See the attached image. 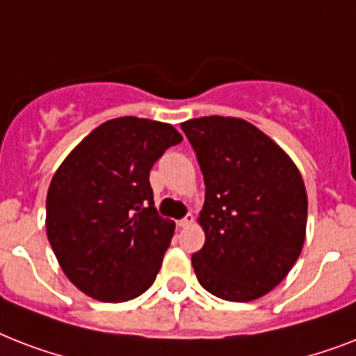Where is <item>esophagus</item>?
<instances>
[{
	"label": "esophagus",
	"instance_id": "obj_1",
	"mask_svg": "<svg viewBox=\"0 0 356 356\" xmlns=\"http://www.w3.org/2000/svg\"><path fill=\"white\" fill-rule=\"evenodd\" d=\"M192 223H194V216H192V214H186L183 220H179L177 225H179V227H190Z\"/></svg>",
	"mask_w": 356,
	"mask_h": 356
}]
</instances>
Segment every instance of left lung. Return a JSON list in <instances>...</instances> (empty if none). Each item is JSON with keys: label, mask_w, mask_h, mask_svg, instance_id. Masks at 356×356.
Returning a JSON list of instances; mask_svg holds the SVG:
<instances>
[{"label": "left lung", "mask_w": 356, "mask_h": 356, "mask_svg": "<svg viewBox=\"0 0 356 356\" xmlns=\"http://www.w3.org/2000/svg\"><path fill=\"white\" fill-rule=\"evenodd\" d=\"M205 179L197 223L205 243L192 254L207 292L245 303L271 292L292 270L307 234L301 172L281 145L231 116L181 123Z\"/></svg>", "instance_id": "left-lung-1"}]
</instances>
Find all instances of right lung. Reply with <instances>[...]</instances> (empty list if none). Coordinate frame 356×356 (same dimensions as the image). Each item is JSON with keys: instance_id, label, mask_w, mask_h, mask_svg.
Wrapping results in <instances>:
<instances>
[{"instance_id": "1", "label": "right lung", "mask_w": 356, "mask_h": 356, "mask_svg": "<svg viewBox=\"0 0 356 356\" xmlns=\"http://www.w3.org/2000/svg\"><path fill=\"white\" fill-rule=\"evenodd\" d=\"M183 140L170 123L122 116L70 151L46 197V233L64 275L88 298L122 303L153 284L175 223L156 214L149 170Z\"/></svg>"}]
</instances>
